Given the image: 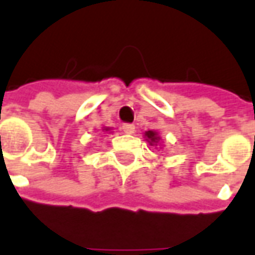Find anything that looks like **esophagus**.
Returning <instances> with one entry per match:
<instances>
[{
	"label": "esophagus",
	"mask_w": 255,
	"mask_h": 255,
	"mask_svg": "<svg viewBox=\"0 0 255 255\" xmlns=\"http://www.w3.org/2000/svg\"><path fill=\"white\" fill-rule=\"evenodd\" d=\"M122 131L124 133H133V131H135V126H133V124H129V123H124L122 126Z\"/></svg>",
	"instance_id": "esophagus-1"
}]
</instances>
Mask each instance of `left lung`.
I'll list each match as a JSON object with an SVG mask.
<instances>
[{
	"label": "left lung",
	"mask_w": 255,
	"mask_h": 255,
	"mask_svg": "<svg viewBox=\"0 0 255 255\" xmlns=\"http://www.w3.org/2000/svg\"><path fill=\"white\" fill-rule=\"evenodd\" d=\"M144 136H146V140L149 142L150 144H155L157 146V143L160 142V136H158V133L155 132V131H146L144 132Z\"/></svg>",
	"instance_id": "obj_1"
}]
</instances>
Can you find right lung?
<instances>
[{
	"label": "right lung",
	"mask_w": 255,
	"mask_h": 255,
	"mask_svg": "<svg viewBox=\"0 0 255 255\" xmlns=\"http://www.w3.org/2000/svg\"><path fill=\"white\" fill-rule=\"evenodd\" d=\"M104 131H109V128H104Z\"/></svg>",
	"instance_id": "1"
}]
</instances>
